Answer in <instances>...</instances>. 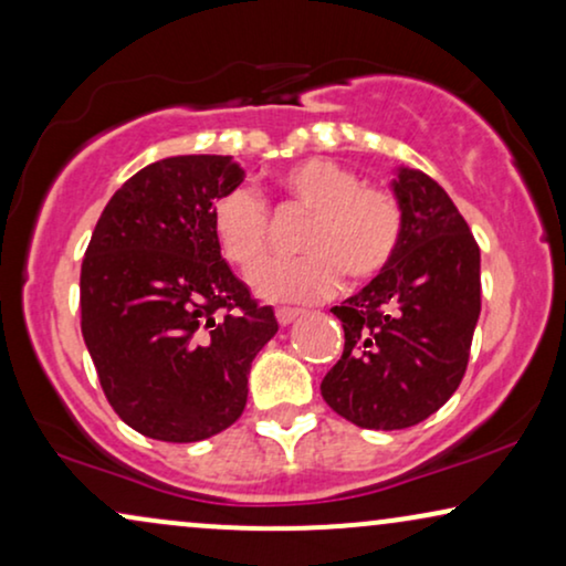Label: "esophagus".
I'll use <instances>...</instances> for the list:
<instances>
[{
  "label": "esophagus",
  "instance_id": "obj_1",
  "mask_svg": "<svg viewBox=\"0 0 566 566\" xmlns=\"http://www.w3.org/2000/svg\"><path fill=\"white\" fill-rule=\"evenodd\" d=\"M300 316H303V311H297V307H279L276 311V321L282 326H290L292 321H297Z\"/></svg>",
  "mask_w": 566,
  "mask_h": 566
}]
</instances>
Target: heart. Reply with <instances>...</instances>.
Wrapping results in <instances>:
<instances>
[{"label": "heart", "mask_w": 566, "mask_h": 566, "mask_svg": "<svg viewBox=\"0 0 566 566\" xmlns=\"http://www.w3.org/2000/svg\"><path fill=\"white\" fill-rule=\"evenodd\" d=\"M284 203L307 211L297 245L303 255L266 263L253 290L274 303H316L339 287L342 271L366 282L389 266L402 234V209L389 190L363 185L360 175L332 159H305L279 171ZM213 240L242 274L269 253V213L245 188L224 192L211 209Z\"/></svg>", "instance_id": "heart-1"}]
</instances>
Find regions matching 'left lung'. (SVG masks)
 I'll use <instances>...</instances> for the list:
<instances>
[{"label": "left lung", "instance_id": "1", "mask_svg": "<svg viewBox=\"0 0 566 566\" xmlns=\"http://www.w3.org/2000/svg\"><path fill=\"white\" fill-rule=\"evenodd\" d=\"M402 209L395 259L334 305L345 353L321 381L336 415L370 431L418 426L454 395L481 316V250L452 198L426 171H391Z\"/></svg>", "mask_w": 566, "mask_h": 566}]
</instances>
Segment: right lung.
Listing matches in <instances>:
<instances>
[{"instance_id":"add662e5","label":"right lung","mask_w":566,"mask_h":566,"mask_svg":"<svg viewBox=\"0 0 566 566\" xmlns=\"http://www.w3.org/2000/svg\"><path fill=\"white\" fill-rule=\"evenodd\" d=\"M232 156H169L114 192L81 269V328L114 412L156 441L211 439L240 418L253 357L279 332L232 274L211 209Z\"/></svg>"}]
</instances>
